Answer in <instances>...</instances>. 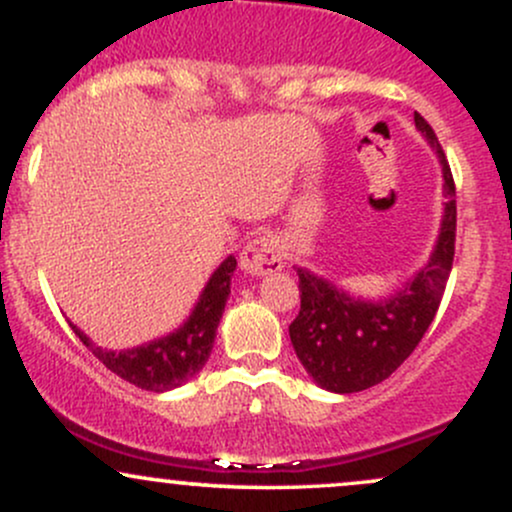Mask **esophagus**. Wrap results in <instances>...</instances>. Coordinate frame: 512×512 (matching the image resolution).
Here are the masks:
<instances>
[{
  "instance_id": "1",
  "label": "esophagus",
  "mask_w": 512,
  "mask_h": 512,
  "mask_svg": "<svg viewBox=\"0 0 512 512\" xmlns=\"http://www.w3.org/2000/svg\"><path fill=\"white\" fill-rule=\"evenodd\" d=\"M284 267V252L279 240L272 236H260L250 240L240 252V269L250 276H267Z\"/></svg>"
}]
</instances>
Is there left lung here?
<instances>
[{
  "label": "left lung",
  "mask_w": 512,
  "mask_h": 512,
  "mask_svg": "<svg viewBox=\"0 0 512 512\" xmlns=\"http://www.w3.org/2000/svg\"><path fill=\"white\" fill-rule=\"evenodd\" d=\"M414 122L440 158L448 199L436 250L426 267L380 303L351 298L327 279L298 269L301 310L289 325L291 344L310 378L325 390L349 395L390 378L419 346L448 284L457 231L455 180L433 127L419 113H414Z\"/></svg>",
  "instance_id": "obj_1"
}]
</instances>
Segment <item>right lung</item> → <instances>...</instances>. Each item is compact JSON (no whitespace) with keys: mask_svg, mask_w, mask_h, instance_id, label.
Here are the masks:
<instances>
[{"mask_svg":"<svg viewBox=\"0 0 512 512\" xmlns=\"http://www.w3.org/2000/svg\"><path fill=\"white\" fill-rule=\"evenodd\" d=\"M236 264V257H226L221 267L211 274L209 284L204 286L190 320L178 332L156 339V342L127 351H108L93 344L74 325L72 330L105 368L113 370L127 383L149 392L173 390V387L195 378L199 370L204 368V363L209 361L211 349H214L216 327H219L226 298L231 293V276Z\"/></svg>","mask_w":512,"mask_h":512,"instance_id":"obj_1","label":"right lung"}]
</instances>
